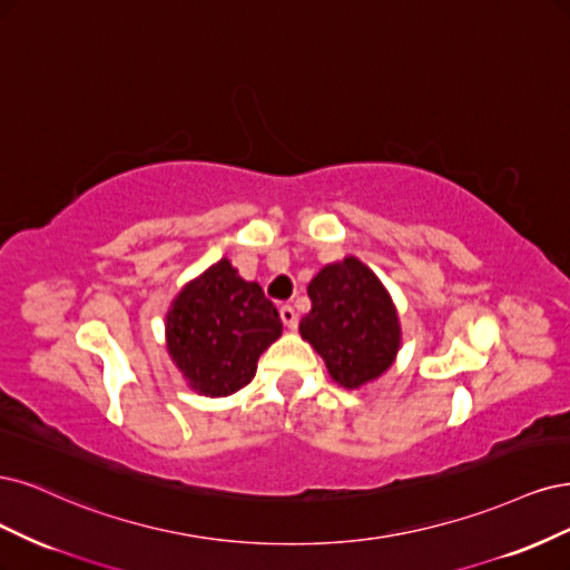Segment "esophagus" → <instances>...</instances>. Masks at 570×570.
Segmentation results:
<instances>
[{"label": "esophagus", "mask_w": 570, "mask_h": 570, "mask_svg": "<svg viewBox=\"0 0 570 570\" xmlns=\"http://www.w3.org/2000/svg\"><path fill=\"white\" fill-rule=\"evenodd\" d=\"M279 317H282V322H284L286 328H291V332H296V328H298V315H296V309H293L291 305H282V307H279Z\"/></svg>", "instance_id": "obj_1"}]
</instances>
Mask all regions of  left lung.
Wrapping results in <instances>:
<instances>
[{
    "label": "left lung",
    "mask_w": 570,
    "mask_h": 570,
    "mask_svg": "<svg viewBox=\"0 0 570 570\" xmlns=\"http://www.w3.org/2000/svg\"><path fill=\"white\" fill-rule=\"evenodd\" d=\"M309 312L298 332L347 391L379 379L397 357L402 328L389 288L355 255L324 265L307 284Z\"/></svg>",
    "instance_id": "obj_1"
}]
</instances>
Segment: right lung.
Segmentation results:
<instances>
[{
    "instance_id": "right-lung-1",
    "label": "right lung",
    "mask_w": 570,
    "mask_h": 570,
    "mask_svg": "<svg viewBox=\"0 0 570 570\" xmlns=\"http://www.w3.org/2000/svg\"><path fill=\"white\" fill-rule=\"evenodd\" d=\"M282 328L261 284L223 258L179 288L165 315V345L194 393L227 397L253 381Z\"/></svg>"
}]
</instances>
